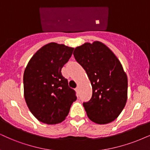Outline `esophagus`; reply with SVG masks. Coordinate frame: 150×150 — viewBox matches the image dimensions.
Masks as SVG:
<instances>
[{"instance_id": "obj_1", "label": "esophagus", "mask_w": 150, "mask_h": 150, "mask_svg": "<svg viewBox=\"0 0 150 150\" xmlns=\"http://www.w3.org/2000/svg\"><path fill=\"white\" fill-rule=\"evenodd\" d=\"M75 90H76V91H79V86H77V88H75Z\"/></svg>"}]
</instances>
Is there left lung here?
Listing matches in <instances>:
<instances>
[{
    "label": "left lung",
    "instance_id": "obj_1",
    "mask_svg": "<svg viewBox=\"0 0 150 150\" xmlns=\"http://www.w3.org/2000/svg\"><path fill=\"white\" fill-rule=\"evenodd\" d=\"M73 54L92 86L91 99L83 104L88 118L99 125L113 122L127 100V76L120 62L109 47L98 41L76 47Z\"/></svg>",
    "mask_w": 150,
    "mask_h": 150
}]
</instances>
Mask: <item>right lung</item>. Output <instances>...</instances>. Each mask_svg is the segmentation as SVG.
Here are the masks:
<instances>
[{
  "mask_svg": "<svg viewBox=\"0 0 150 150\" xmlns=\"http://www.w3.org/2000/svg\"><path fill=\"white\" fill-rule=\"evenodd\" d=\"M74 48L51 42L39 49L26 66L23 74L24 98L34 116L48 125L65 120L73 102L75 91L62 75Z\"/></svg>",
  "mask_w": 150,
  "mask_h": 150,
  "instance_id": "add662e5",
  "label": "right lung"
}]
</instances>
